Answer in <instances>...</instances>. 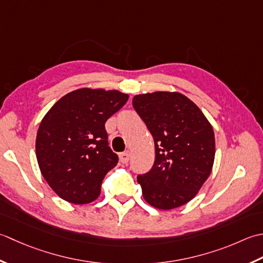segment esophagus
I'll list each match as a JSON object with an SVG mask.
<instances>
[{
  "label": "esophagus",
  "mask_w": 263,
  "mask_h": 263,
  "mask_svg": "<svg viewBox=\"0 0 263 263\" xmlns=\"http://www.w3.org/2000/svg\"><path fill=\"white\" fill-rule=\"evenodd\" d=\"M119 159H120V162H121V163H124V164L128 163V161H129V159H130L129 152L120 153V154H119Z\"/></svg>",
  "instance_id": "esophagus-1"
}]
</instances>
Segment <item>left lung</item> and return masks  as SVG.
<instances>
[{
	"mask_svg": "<svg viewBox=\"0 0 263 263\" xmlns=\"http://www.w3.org/2000/svg\"><path fill=\"white\" fill-rule=\"evenodd\" d=\"M133 106L154 139L153 167L137 177L144 200L160 210L186 204L212 171L216 141L211 124L178 92L138 94Z\"/></svg>",
	"mask_w": 263,
	"mask_h": 263,
	"instance_id": "left-lung-1",
	"label": "left lung"
}]
</instances>
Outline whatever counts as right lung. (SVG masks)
I'll return each mask as SVG.
<instances>
[{
  "mask_svg": "<svg viewBox=\"0 0 263 263\" xmlns=\"http://www.w3.org/2000/svg\"><path fill=\"white\" fill-rule=\"evenodd\" d=\"M129 95L117 89L79 88L59 100L43 118L36 136L41 173L62 200L87 204L100 196L105 175L118 163L105 121Z\"/></svg>",
  "mask_w": 263,
  "mask_h": 263,
  "instance_id": "1",
  "label": "right lung"
}]
</instances>
